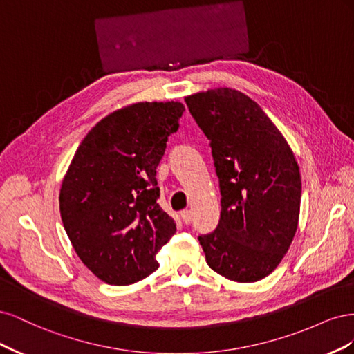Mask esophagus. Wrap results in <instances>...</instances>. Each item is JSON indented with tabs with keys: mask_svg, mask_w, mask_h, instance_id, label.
<instances>
[{
	"mask_svg": "<svg viewBox=\"0 0 354 354\" xmlns=\"http://www.w3.org/2000/svg\"><path fill=\"white\" fill-rule=\"evenodd\" d=\"M180 216H181V220H183L185 221V224H190L192 223V214H190V211H181V214H180Z\"/></svg>",
	"mask_w": 354,
	"mask_h": 354,
	"instance_id": "1",
	"label": "esophagus"
}]
</instances>
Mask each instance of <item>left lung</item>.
<instances>
[{
  "label": "left lung",
  "instance_id": "1",
  "mask_svg": "<svg viewBox=\"0 0 354 354\" xmlns=\"http://www.w3.org/2000/svg\"><path fill=\"white\" fill-rule=\"evenodd\" d=\"M185 102L211 142L220 181V223L199 236L207 263L229 281H260L279 266L298 227L295 156L270 118L238 90L214 88Z\"/></svg>",
  "mask_w": 354,
  "mask_h": 354
}]
</instances>
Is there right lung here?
<instances>
[{"label": "right lung", "mask_w": 354, "mask_h": 354, "mask_svg": "<svg viewBox=\"0 0 354 354\" xmlns=\"http://www.w3.org/2000/svg\"><path fill=\"white\" fill-rule=\"evenodd\" d=\"M180 102H140L95 124L63 178L59 207L71 243L100 281L131 285L153 273L176 223L156 202V167L178 130Z\"/></svg>", "instance_id": "add662e5"}]
</instances>
